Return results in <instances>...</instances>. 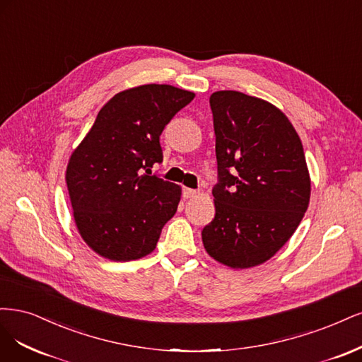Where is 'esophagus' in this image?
Segmentation results:
<instances>
[{"label":"esophagus","instance_id":"1","mask_svg":"<svg viewBox=\"0 0 362 362\" xmlns=\"http://www.w3.org/2000/svg\"><path fill=\"white\" fill-rule=\"evenodd\" d=\"M197 194H198L197 189H191V188H185V189H183V197H185V198L197 197Z\"/></svg>","mask_w":362,"mask_h":362}]
</instances>
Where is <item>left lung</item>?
I'll return each instance as SVG.
<instances>
[{
    "label": "left lung",
    "mask_w": 362,
    "mask_h": 362,
    "mask_svg": "<svg viewBox=\"0 0 362 362\" xmlns=\"http://www.w3.org/2000/svg\"><path fill=\"white\" fill-rule=\"evenodd\" d=\"M218 183L215 218L202 231L207 254L233 269L264 263L307 212L304 147L284 112L240 91L212 93Z\"/></svg>",
    "instance_id": "1"
}]
</instances>
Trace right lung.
Listing matches in <instances>:
<instances>
[{"label": "right lung", "instance_id": "obj_1", "mask_svg": "<svg viewBox=\"0 0 362 362\" xmlns=\"http://www.w3.org/2000/svg\"><path fill=\"white\" fill-rule=\"evenodd\" d=\"M194 96L167 84L117 93L69 159L66 183L75 224L102 257H144L176 214L180 186L151 176L150 168L162 162L164 127Z\"/></svg>", "mask_w": 362, "mask_h": 362}]
</instances>
